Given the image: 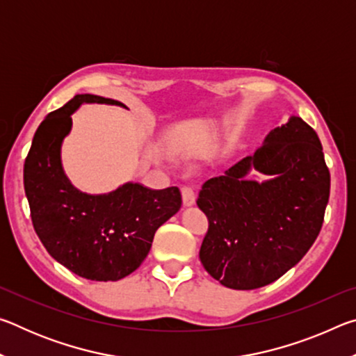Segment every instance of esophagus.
Wrapping results in <instances>:
<instances>
[{"label":"esophagus","mask_w":356,"mask_h":356,"mask_svg":"<svg viewBox=\"0 0 356 356\" xmlns=\"http://www.w3.org/2000/svg\"><path fill=\"white\" fill-rule=\"evenodd\" d=\"M182 201H184L185 207H190L196 202L195 190H193L191 186H184V188H182Z\"/></svg>","instance_id":"34e87169"}]
</instances>
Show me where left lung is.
Listing matches in <instances>:
<instances>
[{
    "instance_id": "1",
    "label": "left lung",
    "mask_w": 356,
    "mask_h": 356,
    "mask_svg": "<svg viewBox=\"0 0 356 356\" xmlns=\"http://www.w3.org/2000/svg\"><path fill=\"white\" fill-rule=\"evenodd\" d=\"M251 170L268 176L250 179ZM330 197V171L321 140L291 116L252 155L209 179L197 197L209 218L200 259L222 286L251 291L297 265L321 232Z\"/></svg>"
}]
</instances>
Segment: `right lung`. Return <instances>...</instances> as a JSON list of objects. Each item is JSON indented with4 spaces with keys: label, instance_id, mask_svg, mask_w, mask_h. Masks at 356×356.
Segmentation results:
<instances>
[{
    "label": "right lung",
    "instance_id": "right-lung-1",
    "mask_svg": "<svg viewBox=\"0 0 356 356\" xmlns=\"http://www.w3.org/2000/svg\"><path fill=\"white\" fill-rule=\"evenodd\" d=\"M83 104L127 108L118 100L78 94L48 114L34 134L23 168L34 231L55 261L91 281H118L140 267L155 231L179 212L177 186L152 190L127 182L104 195L75 188L65 176L61 147L72 114Z\"/></svg>",
    "mask_w": 356,
    "mask_h": 356
}]
</instances>
